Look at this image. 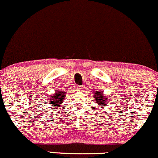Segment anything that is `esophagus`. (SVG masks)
I'll list each match as a JSON object with an SVG mask.
<instances>
[{
  "label": "esophagus",
  "mask_w": 158,
  "mask_h": 158,
  "mask_svg": "<svg viewBox=\"0 0 158 158\" xmlns=\"http://www.w3.org/2000/svg\"><path fill=\"white\" fill-rule=\"evenodd\" d=\"M77 90L80 91V92H82V91L83 90V86H77Z\"/></svg>",
  "instance_id": "1"
}]
</instances>
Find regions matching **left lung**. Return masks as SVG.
Instances as JSON below:
<instances>
[{
    "label": "left lung",
    "instance_id": "8db88e82",
    "mask_svg": "<svg viewBox=\"0 0 158 158\" xmlns=\"http://www.w3.org/2000/svg\"><path fill=\"white\" fill-rule=\"evenodd\" d=\"M93 98L95 101L96 104H98V107H100V108H103V106L106 105V103L108 102V98L101 91H98V92H94L93 94Z\"/></svg>",
    "mask_w": 158,
    "mask_h": 158
}]
</instances>
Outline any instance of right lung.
<instances>
[{
	"label": "right lung",
	"instance_id": "right-lung-1",
	"mask_svg": "<svg viewBox=\"0 0 158 158\" xmlns=\"http://www.w3.org/2000/svg\"><path fill=\"white\" fill-rule=\"evenodd\" d=\"M66 95V91H57L56 93L50 96V101H49L51 103L50 104H52L53 107H56V108L62 106L61 104L64 103Z\"/></svg>",
	"mask_w": 158,
	"mask_h": 158
}]
</instances>
